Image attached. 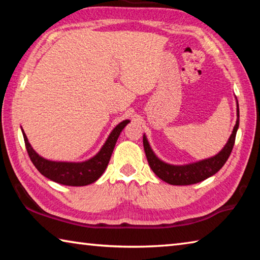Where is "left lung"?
Segmentation results:
<instances>
[{"label":"left lung","instance_id":"left-lung-1","mask_svg":"<svg viewBox=\"0 0 260 260\" xmlns=\"http://www.w3.org/2000/svg\"><path fill=\"white\" fill-rule=\"evenodd\" d=\"M240 125V110H239V103H237V119L236 124L233 128L232 135L228 139L226 146L222 148V150L217 155L208 158V159H203L196 162H191V164L187 165H171L167 162L160 160L149 144L147 136L143 135V147L144 152H146L147 159L149 162V166L151 167L158 178L161 179L170 184H174V186H187V184H193L197 182L203 181V180L212 177L221 167L225 165L228 157H230L231 152L233 150L235 143L236 132Z\"/></svg>","mask_w":260,"mask_h":260}]
</instances>
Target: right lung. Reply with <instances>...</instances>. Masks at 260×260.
Wrapping results in <instances>:
<instances>
[{
    "instance_id": "right-lung-1",
    "label": "right lung",
    "mask_w": 260,
    "mask_h": 260,
    "mask_svg": "<svg viewBox=\"0 0 260 260\" xmlns=\"http://www.w3.org/2000/svg\"><path fill=\"white\" fill-rule=\"evenodd\" d=\"M128 122L129 120L119 122L110 133L109 138L105 141L103 147L101 148V150L93 158L80 162L54 161L46 159V158L41 157L39 153L34 151L24 131L21 129V132H23L25 146L26 149H27L28 156L39 172L57 183L65 184V186L79 187L87 186V184L95 182L104 173L109 164L110 158H111L117 140L119 138L121 131L124 129V127Z\"/></svg>"
}]
</instances>
